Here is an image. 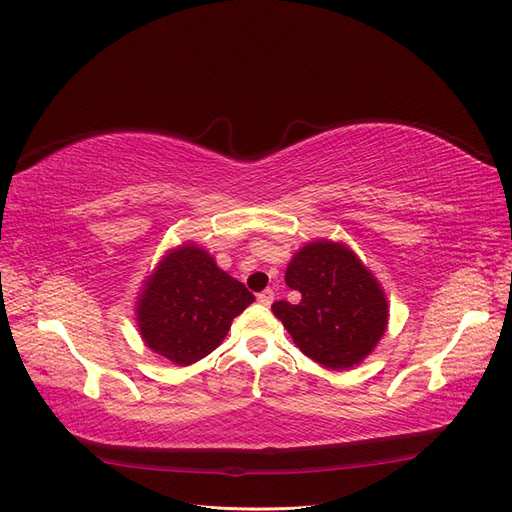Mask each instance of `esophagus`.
<instances>
[{
    "label": "esophagus",
    "mask_w": 512,
    "mask_h": 512,
    "mask_svg": "<svg viewBox=\"0 0 512 512\" xmlns=\"http://www.w3.org/2000/svg\"><path fill=\"white\" fill-rule=\"evenodd\" d=\"M257 301L261 306H270L272 301H274V291L272 289H266V291H261L259 295H257Z\"/></svg>",
    "instance_id": "34e87169"
}]
</instances>
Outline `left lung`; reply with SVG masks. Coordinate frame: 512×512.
Instances as JSON below:
<instances>
[{
	"label": "left lung",
	"mask_w": 512,
	"mask_h": 512,
	"mask_svg": "<svg viewBox=\"0 0 512 512\" xmlns=\"http://www.w3.org/2000/svg\"><path fill=\"white\" fill-rule=\"evenodd\" d=\"M285 280L301 299L276 301L272 312L308 358L327 369H350L373 352L388 325V301L346 244L314 240L301 246Z\"/></svg>",
	"instance_id": "8db88e82"
}]
</instances>
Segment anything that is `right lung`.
Instances as JSON below:
<instances>
[{
  "instance_id": "add662e5",
  "label": "right lung",
  "mask_w": 512,
  "mask_h": 512,
  "mask_svg": "<svg viewBox=\"0 0 512 512\" xmlns=\"http://www.w3.org/2000/svg\"><path fill=\"white\" fill-rule=\"evenodd\" d=\"M253 301L255 295L242 282L189 242L168 251L147 276L137 301V323L147 348L185 367L211 354L232 320Z\"/></svg>"
}]
</instances>
